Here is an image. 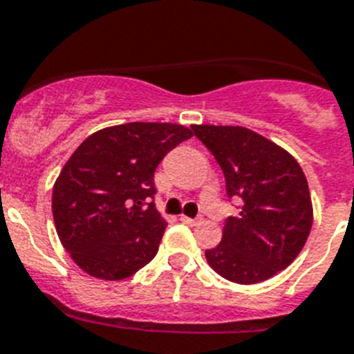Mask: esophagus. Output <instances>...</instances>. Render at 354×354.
<instances>
[{
	"instance_id": "esophagus-1",
	"label": "esophagus",
	"mask_w": 354,
	"mask_h": 354,
	"mask_svg": "<svg viewBox=\"0 0 354 354\" xmlns=\"http://www.w3.org/2000/svg\"><path fill=\"white\" fill-rule=\"evenodd\" d=\"M180 220H182L183 223H187V225H196V223L202 222L200 218H189V216H180Z\"/></svg>"
}]
</instances>
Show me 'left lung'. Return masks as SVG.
Wrapping results in <instances>:
<instances>
[{"mask_svg":"<svg viewBox=\"0 0 354 354\" xmlns=\"http://www.w3.org/2000/svg\"><path fill=\"white\" fill-rule=\"evenodd\" d=\"M216 158L227 196L240 214L227 218L222 242L207 249V263L234 283L269 280L300 254L313 225L306 174L287 151L251 129L192 125Z\"/></svg>","mask_w":354,"mask_h":354,"instance_id":"1","label":"left lung"}]
</instances>
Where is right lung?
I'll use <instances>...</instances> for the list:
<instances>
[{
    "instance_id": "obj_1",
    "label": "right lung",
    "mask_w": 354,
    "mask_h": 354,
    "mask_svg": "<svg viewBox=\"0 0 354 354\" xmlns=\"http://www.w3.org/2000/svg\"><path fill=\"white\" fill-rule=\"evenodd\" d=\"M191 136L178 123L132 122L94 132L73 152L54 183L53 216L80 269L123 280L156 257L167 222L152 202L154 171Z\"/></svg>"
}]
</instances>
